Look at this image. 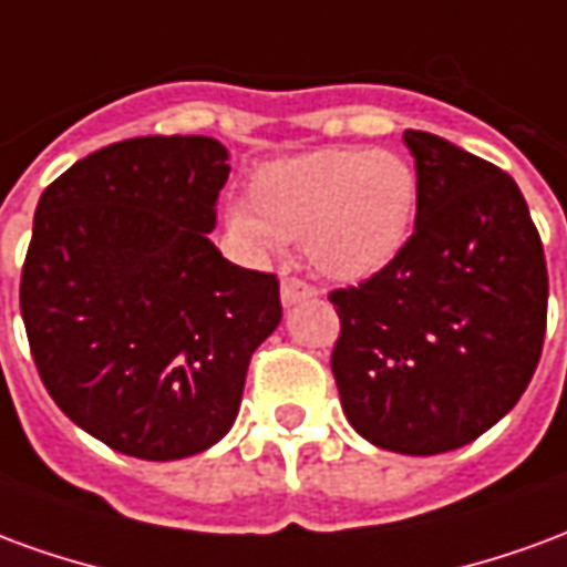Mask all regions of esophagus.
Listing matches in <instances>:
<instances>
[{"mask_svg": "<svg viewBox=\"0 0 567 567\" xmlns=\"http://www.w3.org/2000/svg\"><path fill=\"white\" fill-rule=\"evenodd\" d=\"M319 291L312 288L303 279H297V276H285L282 279V303L285 307H291V303H300V300H307V297H316Z\"/></svg>", "mask_w": 567, "mask_h": 567, "instance_id": "1", "label": "esophagus"}]
</instances>
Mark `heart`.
I'll return each instance as SVG.
<instances>
[{"label": "heart", "mask_w": 567, "mask_h": 567, "mask_svg": "<svg viewBox=\"0 0 567 567\" xmlns=\"http://www.w3.org/2000/svg\"><path fill=\"white\" fill-rule=\"evenodd\" d=\"M248 203L224 215L246 258L282 255L303 243L312 267L333 279H368L389 267L413 234L416 169L394 151L321 148L258 166Z\"/></svg>", "instance_id": "b5f03b06"}]
</instances>
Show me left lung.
Segmentation results:
<instances>
[{
	"instance_id": "1",
	"label": "left lung",
	"mask_w": 567,
	"mask_h": 567,
	"mask_svg": "<svg viewBox=\"0 0 567 567\" xmlns=\"http://www.w3.org/2000/svg\"><path fill=\"white\" fill-rule=\"evenodd\" d=\"M404 142L416 227L389 267L331 291V370L361 437L437 455L480 437L528 389L547 331V260L504 169L422 130Z\"/></svg>"
}]
</instances>
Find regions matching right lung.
Returning <instances> with one entry per match:
<instances>
[{
  "label": "right lung",
  "instance_id": "1",
  "mask_svg": "<svg viewBox=\"0 0 567 567\" xmlns=\"http://www.w3.org/2000/svg\"><path fill=\"white\" fill-rule=\"evenodd\" d=\"M230 175L209 136H140L44 187L20 276L54 404L105 446L173 462L230 431L248 361L282 319L279 279L212 246Z\"/></svg>",
  "mask_w": 567,
  "mask_h": 567
}]
</instances>
